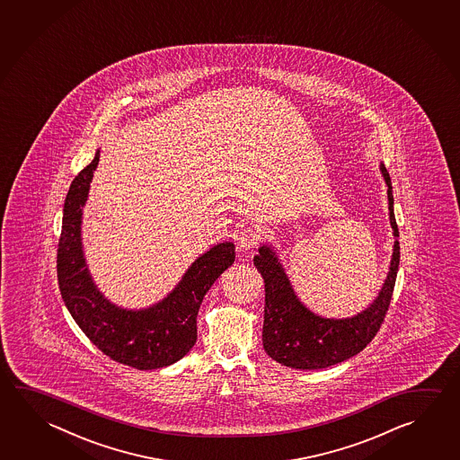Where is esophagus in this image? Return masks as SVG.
I'll list each match as a JSON object with an SVG mask.
<instances>
[{"mask_svg": "<svg viewBox=\"0 0 460 460\" xmlns=\"http://www.w3.org/2000/svg\"><path fill=\"white\" fill-rule=\"evenodd\" d=\"M261 239V231L258 227H243L239 234V245L242 250L255 249Z\"/></svg>", "mask_w": 460, "mask_h": 460, "instance_id": "34e87169", "label": "esophagus"}]
</instances>
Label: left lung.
Returning <instances> with one entry per match:
<instances>
[{
    "instance_id": "left-lung-1",
    "label": "left lung",
    "mask_w": 460,
    "mask_h": 460,
    "mask_svg": "<svg viewBox=\"0 0 460 460\" xmlns=\"http://www.w3.org/2000/svg\"><path fill=\"white\" fill-rule=\"evenodd\" d=\"M381 172L387 184L391 226L395 237H399L391 178L385 166H381ZM399 241H395L389 274L376 300L354 318L330 320L316 316L298 302L273 250L260 247V255L253 258V265L265 279L263 347L266 354L290 368L318 370L362 352L385 322L399 270Z\"/></svg>"
}]
</instances>
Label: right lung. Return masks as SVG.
Returning <instances> with one entry per match:
<instances>
[{"instance_id": "1", "label": "right lung", "mask_w": 460, "mask_h": 460, "mask_svg": "<svg viewBox=\"0 0 460 460\" xmlns=\"http://www.w3.org/2000/svg\"><path fill=\"white\" fill-rule=\"evenodd\" d=\"M98 160L100 152L75 176L66 195L57 260L61 296L84 334L114 362L138 370L168 367L194 346L199 308L213 282L233 265L234 243H219L199 258L160 304L146 310L113 305L93 286L82 253V207Z\"/></svg>"}]
</instances>
